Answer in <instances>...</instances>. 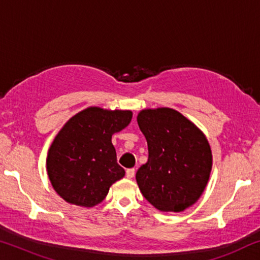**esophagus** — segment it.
I'll return each instance as SVG.
<instances>
[{
  "mask_svg": "<svg viewBox=\"0 0 260 260\" xmlns=\"http://www.w3.org/2000/svg\"><path fill=\"white\" fill-rule=\"evenodd\" d=\"M134 174H135V170L134 169H128V170L126 171V177L128 178V179L133 178Z\"/></svg>",
  "mask_w": 260,
  "mask_h": 260,
  "instance_id": "esophagus-1",
  "label": "esophagus"
}]
</instances>
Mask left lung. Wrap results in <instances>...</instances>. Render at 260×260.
<instances>
[{"label": "left lung", "mask_w": 260, "mask_h": 260, "mask_svg": "<svg viewBox=\"0 0 260 260\" xmlns=\"http://www.w3.org/2000/svg\"><path fill=\"white\" fill-rule=\"evenodd\" d=\"M138 124L149 151L148 161L136 172L144 199L162 212H181L195 204L212 169L203 132L170 108L142 110Z\"/></svg>", "instance_id": "1"}]
</instances>
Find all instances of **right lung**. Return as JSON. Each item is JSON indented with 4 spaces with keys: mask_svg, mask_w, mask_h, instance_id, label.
Listing matches in <instances>:
<instances>
[{
    "mask_svg": "<svg viewBox=\"0 0 260 260\" xmlns=\"http://www.w3.org/2000/svg\"><path fill=\"white\" fill-rule=\"evenodd\" d=\"M132 117L129 110L89 107L63 126L47 157L48 177L61 199L91 208L105 199L112 183L124 178L111 139L128 126Z\"/></svg>",
    "mask_w": 260,
    "mask_h": 260,
    "instance_id": "right-lung-1",
    "label": "right lung"
}]
</instances>
